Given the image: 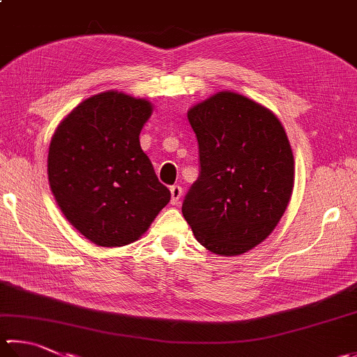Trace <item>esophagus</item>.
Returning a JSON list of instances; mask_svg holds the SVG:
<instances>
[{
	"mask_svg": "<svg viewBox=\"0 0 357 357\" xmlns=\"http://www.w3.org/2000/svg\"><path fill=\"white\" fill-rule=\"evenodd\" d=\"M169 191H171V204H172V205H177L180 197H181V192H183V191H181V186L172 185V186L169 188Z\"/></svg>",
	"mask_w": 357,
	"mask_h": 357,
	"instance_id": "1",
	"label": "esophagus"
}]
</instances>
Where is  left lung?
Segmentation results:
<instances>
[{"mask_svg": "<svg viewBox=\"0 0 357 357\" xmlns=\"http://www.w3.org/2000/svg\"><path fill=\"white\" fill-rule=\"evenodd\" d=\"M197 137L199 177L181 205L202 245L234 257L264 241L294 188V155L283 126L264 107L220 91L188 112Z\"/></svg>", "mask_w": 357, "mask_h": 357, "instance_id": "8db88e82", "label": "left lung"}]
</instances>
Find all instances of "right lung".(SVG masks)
Returning <instances> with one entry per match:
<instances>
[{"mask_svg":"<svg viewBox=\"0 0 357 357\" xmlns=\"http://www.w3.org/2000/svg\"><path fill=\"white\" fill-rule=\"evenodd\" d=\"M151 113L146 99L99 93L80 102L51 139V191L70 224L96 245L137 241L171 200L139 146Z\"/></svg>","mask_w":357,"mask_h":357,"instance_id":"right-lung-1","label":"right lung"}]
</instances>
